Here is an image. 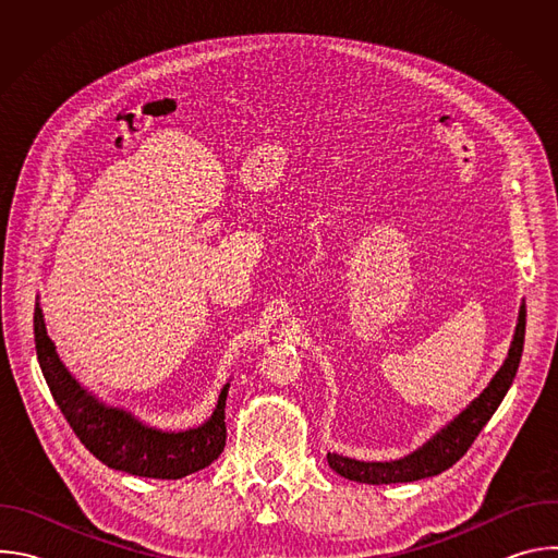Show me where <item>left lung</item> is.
<instances>
[{"mask_svg":"<svg viewBox=\"0 0 558 558\" xmlns=\"http://www.w3.org/2000/svg\"><path fill=\"white\" fill-rule=\"evenodd\" d=\"M523 342H525V304H521L519 308V323H517L514 338L504 366L497 371V375L486 386V390L476 397L470 407H465V411H461L450 424H446L433 439H428L415 452L395 461H357V459L329 452L327 454L329 465L338 474H342L344 480L373 484V486L417 482L448 470L468 452L476 435L482 433V428L490 422V417L504 402V397L512 386V379L521 362Z\"/></svg>","mask_w":558,"mask_h":558,"instance_id":"8db88e82","label":"left lung"}]
</instances>
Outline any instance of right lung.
Listing matches in <instances>:
<instances>
[{
	"label": "right lung",
	"mask_w": 558,
	"mask_h": 558,
	"mask_svg": "<svg viewBox=\"0 0 558 558\" xmlns=\"http://www.w3.org/2000/svg\"><path fill=\"white\" fill-rule=\"evenodd\" d=\"M33 327L37 360L57 407L74 435L108 468L149 480H181L218 459L227 439L225 400L229 384L222 386L211 417L198 428L179 433L151 428L132 413L99 402L70 375L46 333L39 302Z\"/></svg>",
	"instance_id": "1"
}]
</instances>
